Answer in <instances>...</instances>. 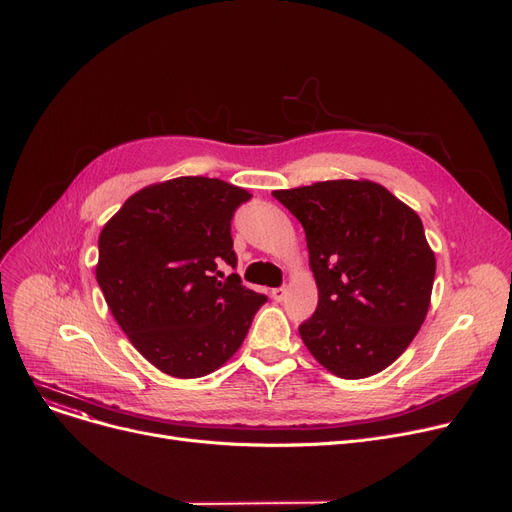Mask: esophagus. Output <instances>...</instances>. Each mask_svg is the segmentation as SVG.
<instances>
[{"mask_svg": "<svg viewBox=\"0 0 512 512\" xmlns=\"http://www.w3.org/2000/svg\"><path fill=\"white\" fill-rule=\"evenodd\" d=\"M287 297V289L285 287H278V289H272V299L276 301H282Z\"/></svg>", "mask_w": 512, "mask_h": 512, "instance_id": "esophagus-1", "label": "esophagus"}]
</instances>
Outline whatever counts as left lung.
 Segmentation results:
<instances>
[{"instance_id":"1","label":"left lung","mask_w":512,"mask_h":512,"mask_svg":"<svg viewBox=\"0 0 512 512\" xmlns=\"http://www.w3.org/2000/svg\"><path fill=\"white\" fill-rule=\"evenodd\" d=\"M272 196L304 225L318 308L299 327L344 380L384 371L418 335L437 259L420 215L369 179L318 181Z\"/></svg>"}]
</instances>
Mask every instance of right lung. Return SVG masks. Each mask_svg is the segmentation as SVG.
<instances>
[{
    "mask_svg": "<svg viewBox=\"0 0 512 512\" xmlns=\"http://www.w3.org/2000/svg\"><path fill=\"white\" fill-rule=\"evenodd\" d=\"M251 198L208 177H177L132 194L99 236L97 282L120 329L166 375L192 380L236 354L266 295L246 289L230 221Z\"/></svg>",
    "mask_w": 512,
    "mask_h": 512,
    "instance_id": "1",
    "label": "right lung"
}]
</instances>
